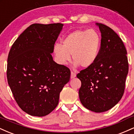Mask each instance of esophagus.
Instances as JSON below:
<instances>
[{"label": "esophagus", "instance_id": "34e87169", "mask_svg": "<svg viewBox=\"0 0 134 134\" xmlns=\"http://www.w3.org/2000/svg\"><path fill=\"white\" fill-rule=\"evenodd\" d=\"M76 77V74H75L74 72H71V74H70V78H71V79H73V78Z\"/></svg>", "mask_w": 134, "mask_h": 134}]
</instances>
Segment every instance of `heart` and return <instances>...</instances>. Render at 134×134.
<instances>
[{
    "mask_svg": "<svg viewBox=\"0 0 134 134\" xmlns=\"http://www.w3.org/2000/svg\"><path fill=\"white\" fill-rule=\"evenodd\" d=\"M100 46L101 36L97 31L77 30L64 38L62 45L55 44L53 53L56 61L60 65L67 64L72 55L75 65L87 68L96 61Z\"/></svg>",
    "mask_w": 134,
    "mask_h": 134,
    "instance_id": "heart-1",
    "label": "heart"
}]
</instances>
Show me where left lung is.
<instances>
[{
    "instance_id": "8db88e82",
    "label": "left lung",
    "mask_w": 134,
    "mask_h": 134,
    "mask_svg": "<svg viewBox=\"0 0 134 134\" xmlns=\"http://www.w3.org/2000/svg\"><path fill=\"white\" fill-rule=\"evenodd\" d=\"M96 25L101 34L98 58L77 77L81 81V103L91 111L101 113L115 107L122 98L129 64L125 45L117 34L104 24Z\"/></svg>"
}]
</instances>
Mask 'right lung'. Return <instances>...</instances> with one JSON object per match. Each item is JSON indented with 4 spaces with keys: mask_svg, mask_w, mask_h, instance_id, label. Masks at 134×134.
Listing matches in <instances>:
<instances>
[{
    "mask_svg": "<svg viewBox=\"0 0 134 134\" xmlns=\"http://www.w3.org/2000/svg\"><path fill=\"white\" fill-rule=\"evenodd\" d=\"M64 24H33L14 41L7 58V77L21 110L35 116L51 113L70 81L69 68L53 60L54 44Z\"/></svg>",
    "mask_w": 134,
    "mask_h": 134,
    "instance_id": "right-lung-1",
    "label": "right lung"
}]
</instances>
